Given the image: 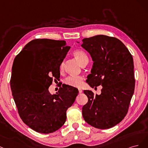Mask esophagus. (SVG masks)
<instances>
[{
    "label": "esophagus",
    "mask_w": 148,
    "mask_h": 148,
    "mask_svg": "<svg viewBox=\"0 0 148 148\" xmlns=\"http://www.w3.org/2000/svg\"><path fill=\"white\" fill-rule=\"evenodd\" d=\"M78 90H79V93H81L82 92V90L81 89V88H78Z\"/></svg>",
    "instance_id": "esophagus-1"
}]
</instances>
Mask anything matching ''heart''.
I'll list each match as a JSON object with an SVG mask.
<instances>
[{
  "label": "heart",
  "instance_id": "heart-1",
  "mask_svg": "<svg viewBox=\"0 0 148 148\" xmlns=\"http://www.w3.org/2000/svg\"><path fill=\"white\" fill-rule=\"evenodd\" d=\"M73 55L80 64H82L85 60H88V57L86 53L82 50H76L73 51ZM64 63L62 62L60 65V72L62 73L64 71ZM84 78L81 76L71 75L64 80V84L73 87H80L83 84Z\"/></svg>",
  "mask_w": 148,
  "mask_h": 148
}]
</instances>
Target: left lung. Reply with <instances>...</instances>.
Wrapping results in <instances>:
<instances>
[{"instance_id": "left-lung-1", "label": "left lung", "mask_w": 148, "mask_h": 148, "mask_svg": "<svg viewBox=\"0 0 148 148\" xmlns=\"http://www.w3.org/2000/svg\"><path fill=\"white\" fill-rule=\"evenodd\" d=\"M82 41V47L93 61L86 82L92 88L103 86L99 95L84 90L88 102L82 107L83 117L93 127L107 129L121 122L128 112L135 85L133 57L116 37L98 35Z\"/></svg>"}]
</instances>
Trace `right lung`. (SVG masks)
<instances>
[{
  "label": "right lung",
  "instance_id": "add662e5",
  "mask_svg": "<svg viewBox=\"0 0 148 148\" xmlns=\"http://www.w3.org/2000/svg\"><path fill=\"white\" fill-rule=\"evenodd\" d=\"M70 48L64 40L36 39L16 56L10 79L13 99L23 122L37 132L47 134L63 126L78 95L77 88L64 84L55 95L49 91L53 79L60 77V65Z\"/></svg>",
  "mask_w": 148,
  "mask_h": 148
}]
</instances>
